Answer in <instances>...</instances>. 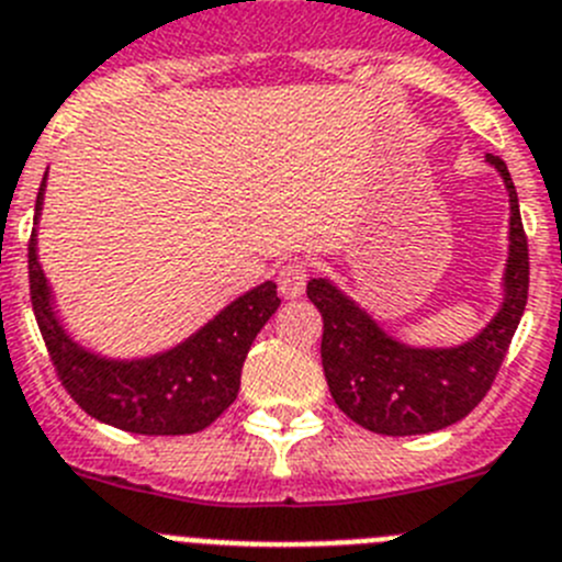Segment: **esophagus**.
<instances>
[{"mask_svg": "<svg viewBox=\"0 0 562 562\" xmlns=\"http://www.w3.org/2000/svg\"><path fill=\"white\" fill-rule=\"evenodd\" d=\"M277 285L285 300H296L305 293L307 285V262L305 260H288L285 266H280L277 271Z\"/></svg>", "mask_w": 562, "mask_h": 562, "instance_id": "34e87169", "label": "esophagus"}]
</instances>
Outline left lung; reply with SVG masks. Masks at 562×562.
Returning a JSON list of instances; mask_svg holds the SVG:
<instances>
[{
	"label": "left lung",
	"instance_id": "obj_1",
	"mask_svg": "<svg viewBox=\"0 0 562 562\" xmlns=\"http://www.w3.org/2000/svg\"><path fill=\"white\" fill-rule=\"evenodd\" d=\"M509 190V260L504 305L473 341L451 350H414L381 327L327 280L307 282V300L318 307L322 367L333 401L352 423L383 437H412L448 428L468 417L493 386L509 350L529 293L527 232L518 193L504 159L487 156Z\"/></svg>",
	"mask_w": 562,
	"mask_h": 562
}]
</instances>
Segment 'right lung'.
Listing matches in <instances>:
<instances>
[{"label": "right lung", "mask_w": 562, "mask_h": 562, "mask_svg": "<svg viewBox=\"0 0 562 562\" xmlns=\"http://www.w3.org/2000/svg\"><path fill=\"white\" fill-rule=\"evenodd\" d=\"M44 181L35 199L42 210ZM30 302L47 344L49 361L69 397L100 423L148 437L204 431L235 403L249 347L280 307L274 282L244 293L176 350L143 361H105L80 350L60 330L49 288L35 257V229L27 244Z\"/></svg>", "instance_id": "right-lung-1"}]
</instances>
